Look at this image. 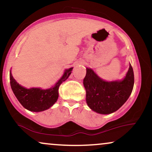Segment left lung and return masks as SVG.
Wrapping results in <instances>:
<instances>
[{"label":"left lung","instance_id":"8db88e82","mask_svg":"<svg viewBox=\"0 0 152 152\" xmlns=\"http://www.w3.org/2000/svg\"><path fill=\"white\" fill-rule=\"evenodd\" d=\"M87 105L92 111L99 114H110L120 109L129 97L134 84L132 66L122 80L106 81L92 68H86L84 79Z\"/></svg>","mask_w":152,"mask_h":152}]
</instances>
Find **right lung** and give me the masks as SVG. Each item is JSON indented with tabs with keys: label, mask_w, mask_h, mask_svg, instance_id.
Segmentation results:
<instances>
[{
	"label": "right lung",
	"mask_w": 152,
	"mask_h": 152,
	"mask_svg": "<svg viewBox=\"0 0 152 152\" xmlns=\"http://www.w3.org/2000/svg\"><path fill=\"white\" fill-rule=\"evenodd\" d=\"M72 68L65 69L63 75L53 86L49 88H27L21 86L14 80L10 72V85L14 95L25 109L32 112H41L48 109L57 101L59 97V87L71 74Z\"/></svg>",
	"instance_id": "add662e5"
}]
</instances>
